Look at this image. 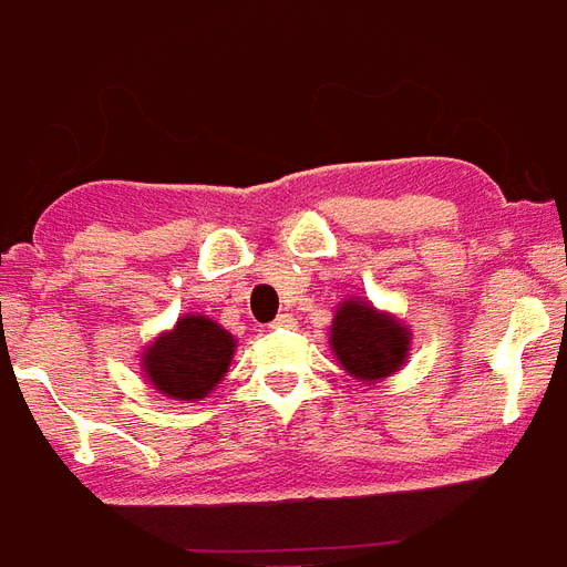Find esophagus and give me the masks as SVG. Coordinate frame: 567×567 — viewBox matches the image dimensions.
<instances>
[{"label":"esophagus","mask_w":567,"mask_h":567,"mask_svg":"<svg viewBox=\"0 0 567 567\" xmlns=\"http://www.w3.org/2000/svg\"><path fill=\"white\" fill-rule=\"evenodd\" d=\"M291 323H293L291 315H279V318H276L274 323H270V327H291Z\"/></svg>","instance_id":"esophagus-1"}]
</instances>
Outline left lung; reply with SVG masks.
Segmentation results:
<instances>
[{
    "label": "left lung",
    "instance_id": "1",
    "mask_svg": "<svg viewBox=\"0 0 567 567\" xmlns=\"http://www.w3.org/2000/svg\"><path fill=\"white\" fill-rule=\"evenodd\" d=\"M409 332L400 320L364 302H344L332 323V350L355 379H382L405 362Z\"/></svg>",
    "mask_w": 567,
    "mask_h": 567
}]
</instances>
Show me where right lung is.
<instances>
[{"label":"right lung","instance_id":"add662e5","mask_svg":"<svg viewBox=\"0 0 567 567\" xmlns=\"http://www.w3.org/2000/svg\"><path fill=\"white\" fill-rule=\"evenodd\" d=\"M235 338L214 320L188 315L144 355L146 377L162 394L199 400L229 371Z\"/></svg>","mask_w":567,"mask_h":567}]
</instances>
